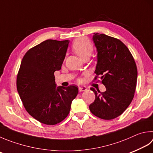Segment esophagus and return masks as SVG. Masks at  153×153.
Segmentation results:
<instances>
[{
  "mask_svg": "<svg viewBox=\"0 0 153 153\" xmlns=\"http://www.w3.org/2000/svg\"><path fill=\"white\" fill-rule=\"evenodd\" d=\"M86 90H87V88H86V87H85V86H79V92H83Z\"/></svg>",
  "mask_w": 153,
  "mask_h": 153,
  "instance_id": "esophagus-1",
  "label": "esophagus"
}]
</instances>
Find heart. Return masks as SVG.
<instances>
[{"instance_id": "heart-1", "label": "heart", "mask_w": 153, "mask_h": 153, "mask_svg": "<svg viewBox=\"0 0 153 153\" xmlns=\"http://www.w3.org/2000/svg\"><path fill=\"white\" fill-rule=\"evenodd\" d=\"M72 50L80 59H88L93 52V45L87 39L80 38L73 42Z\"/></svg>"}]
</instances>
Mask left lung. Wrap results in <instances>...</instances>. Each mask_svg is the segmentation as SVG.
Listing matches in <instances>:
<instances>
[{"instance_id": "left-lung-1", "label": "left lung", "mask_w": 153, "mask_h": 153, "mask_svg": "<svg viewBox=\"0 0 153 153\" xmlns=\"http://www.w3.org/2000/svg\"><path fill=\"white\" fill-rule=\"evenodd\" d=\"M93 40L98 52L94 80L100 77L106 91L91 88L95 99L89 109L100 119L111 120L122 114L133 99L137 65L130 51L120 40L99 33H94Z\"/></svg>"}]
</instances>
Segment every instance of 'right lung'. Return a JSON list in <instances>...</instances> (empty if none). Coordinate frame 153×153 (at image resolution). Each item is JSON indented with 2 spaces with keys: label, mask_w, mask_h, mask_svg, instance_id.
Here are the masks:
<instances>
[{
  "label": "right lung",
  "mask_w": 153,
  "mask_h": 153,
  "mask_svg": "<svg viewBox=\"0 0 153 153\" xmlns=\"http://www.w3.org/2000/svg\"><path fill=\"white\" fill-rule=\"evenodd\" d=\"M69 41L47 40L28 50L21 61L16 88L28 114L48 125L62 121L79 92L77 86L56 87L54 73L61 68Z\"/></svg>",
  "instance_id": "right-lung-1"
}]
</instances>
